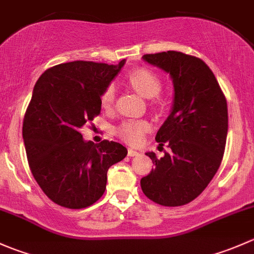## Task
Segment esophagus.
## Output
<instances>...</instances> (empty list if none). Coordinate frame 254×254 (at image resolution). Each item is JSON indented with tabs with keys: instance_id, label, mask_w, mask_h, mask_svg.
Instances as JSON below:
<instances>
[{
	"instance_id": "1",
	"label": "esophagus",
	"mask_w": 254,
	"mask_h": 254,
	"mask_svg": "<svg viewBox=\"0 0 254 254\" xmlns=\"http://www.w3.org/2000/svg\"><path fill=\"white\" fill-rule=\"evenodd\" d=\"M127 155H129L130 157H135V156H139L140 152H137V151L132 150V148H129V150H127Z\"/></svg>"
}]
</instances>
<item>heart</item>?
<instances>
[{"label":"heart","instance_id":"b5f03b06","mask_svg":"<svg viewBox=\"0 0 254 254\" xmlns=\"http://www.w3.org/2000/svg\"><path fill=\"white\" fill-rule=\"evenodd\" d=\"M130 84L139 92L140 94L146 98H152L160 93L162 88V81L160 76L148 68H137L131 71L127 76ZM115 89L114 84H109L104 92L102 93L101 102L103 107H111L115 99ZM150 130V123L146 120H127L122 123L117 127V134L125 141L130 143H137L142 139L143 134Z\"/></svg>","mask_w":254,"mask_h":254}]
</instances>
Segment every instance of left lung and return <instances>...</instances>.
<instances>
[{"mask_svg":"<svg viewBox=\"0 0 254 254\" xmlns=\"http://www.w3.org/2000/svg\"><path fill=\"white\" fill-rule=\"evenodd\" d=\"M142 60L170 75L175 94L171 114L156 135L172 151L161 158L146 153L155 168L140 184L155 203L181 206L201 194L219 170L229 127L226 98L209 66L195 56L163 51Z\"/></svg>","mask_w":254,"mask_h":254,"instance_id":"left-lung-1","label":"left lung"}]
</instances>
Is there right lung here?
Returning <instances> with one entry per match:
<instances>
[{"instance_id":"obj_1","label":"right lung","mask_w":254,"mask_h":254,"mask_svg":"<svg viewBox=\"0 0 254 254\" xmlns=\"http://www.w3.org/2000/svg\"><path fill=\"white\" fill-rule=\"evenodd\" d=\"M118 65L72 61L45 71L35 83L23 122V140L35 181L49 199L68 209L96 203L107 172L127 155L119 142L86 141L81 129L101 113L104 89Z\"/></svg>"}]
</instances>
